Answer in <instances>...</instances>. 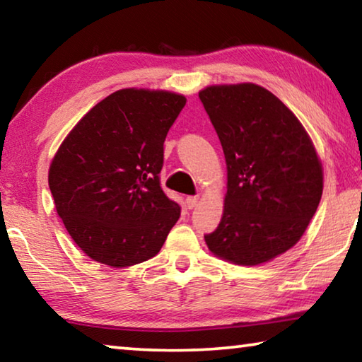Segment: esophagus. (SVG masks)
I'll use <instances>...</instances> for the list:
<instances>
[{
  "instance_id": "34e87169",
  "label": "esophagus",
  "mask_w": 362,
  "mask_h": 362,
  "mask_svg": "<svg viewBox=\"0 0 362 362\" xmlns=\"http://www.w3.org/2000/svg\"><path fill=\"white\" fill-rule=\"evenodd\" d=\"M198 196H187V199H185V204H187V207L188 209H194L196 207V204H198Z\"/></svg>"
}]
</instances>
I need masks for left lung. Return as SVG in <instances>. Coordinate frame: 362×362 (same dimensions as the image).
<instances>
[{
    "mask_svg": "<svg viewBox=\"0 0 362 362\" xmlns=\"http://www.w3.org/2000/svg\"><path fill=\"white\" fill-rule=\"evenodd\" d=\"M222 144L228 187L212 254L259 265L289 250L313 218L322 168L308 134L289 108L252 83L211 86L199 93Z\"/></svg>",
    "mask_w": 362,
    "mask_h": 362,
    "instance_id": "1",
    "label": "left lung"
}]
</instances>
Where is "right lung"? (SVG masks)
Returning a JSON list of instances; mask_svg holds the SVG:
<instances>
[{
  "instance_id": "1",
  "label": "right lung",
  "mask_w": 362,
  "mask_h": 362,
  "mask_svg": "<svg viewBox=\"0 0 362 362\" xmlns=\"http://www.w3.org/2000/svg\"><path fill=\"white\" fill-rule=\"evenodd\" d=\"M187 99L121 89L83 116L49 169L59 217L84 254L113 268L161 250L180 206L161 188L164 140Z\"/></svg>"
}]
</instances>
